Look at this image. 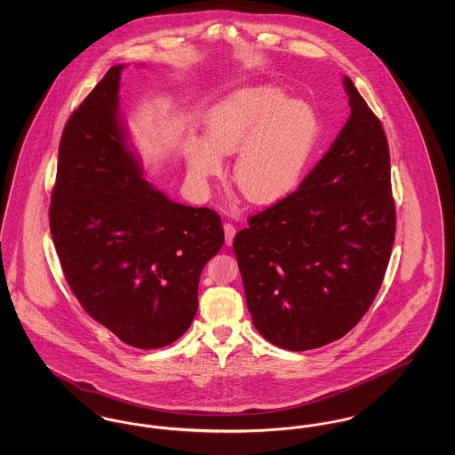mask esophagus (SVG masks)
<instances>
[{
  "label": "esophagus",
  "mask_w": 455,
  "mask_h": 455,
  "mask_svg": "<svg viewBox=\"0 0 455 455\" xmlns=\"http://www.w3.org/2000/svg\"><path fill=\"white\" fill-rule=\"evenodd\" d=\"M223 230H225V242H227V245H232V242H234V237H235V227L232 225V223H225L223 225Z\"/></svg>",
  "instance_id": "34e87169"
}]
</instances>
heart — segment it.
Here are the masks:
<instances>
[{
	"label": "heart",
	"mask_w": 455,
	"mask_h": 455,
	"mask_svg": "<svg viewBox=\"0 0 455 455\" xmlns=\"http://www.w3.org/2000/svg\"><path fill=\"white\" fill-rule=\"evenodd\" d=\"M206 138L193 143L186 162L204 186L223 172L225 155H235L234 182L252 203H271L290 193L317 140V119L302 102L288 100L271 85L242 88L206 121Z\"/></svg>",
	"instance_id": "obj_1"
}]
</instances>
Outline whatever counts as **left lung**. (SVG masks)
Wrapping results in <instances>:
<instances>
[{"label":"left lung","instance_id":"left-lung-1","mask_svg":"<svg viewBox=\"0 0 455 455\" xmlns=\"http://www.w3.org/2000/svg\"><path fill=\"white\" fill-rule=\"evenodd\" d=\"M343 85L351 116L331 148L234 238L252 323L290 351L324 347L360 323L395 237L386 132L347 76Z\"/></svg>","mask_w":455,"mask_h":455}]
</instances>
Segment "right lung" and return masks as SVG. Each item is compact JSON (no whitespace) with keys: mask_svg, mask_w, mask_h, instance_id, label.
Instances as JSON below:
<instances>
[{"mask_svg":"<svg viewBox=\"0 0 455 455\" xmlns=\"http://www.w3.org/2000/svg\"><path fill=\"white\" fill-rule=\"evenodd\" d=\"M112 66L66 123L49 227L66 282L88 315L123 343L167 347L193 323L221 218L173 203L141 177L117 119Z\"/></svg>","mask_w":455,"mask_h":455,"instance_id":"1","label":"right lung"}]
</instances>
